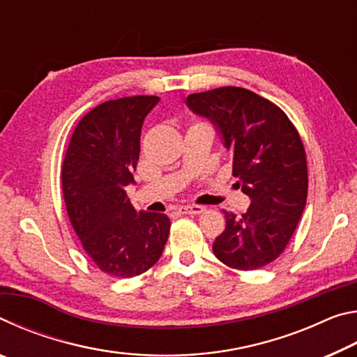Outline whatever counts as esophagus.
Returning a JSON list of instances; mask_svg holds the SVG:
<instances>
[{
	"instance_id": "1",
	"label": "esophagus",
	"mask_w": 357,
	"mask_h": 357,
	"mask_svg": "<svg viewBox=\"0 0 357 357\" xmlns=\"http://www.w3.org/2000/svg\"><path fill=\"white\" fill-rule=\"evenodd\" d=\"M204 211L203 206H198V204H187V206H181L179 208V213L181 214H192V215H197V214H202Z\"/></svg>"
}]
</instances>
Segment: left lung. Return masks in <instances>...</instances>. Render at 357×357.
I'll use <instances>...</instances> for the list:
<instances>
[{"instance_id":"left-lung-1","label":"left lung","mask_w":357,"mask_h":357,"mask_svg":"<svg viewBox=\"0 0 357 357\" xmlns=\"http://www.w3.org/2000/svg\"><path fill=\"white\" fill-rule=\"evenodd\" d=\"M187 107L208 118L233 153L250 206L243 215L225 214L214 255L228 268L253 271L273 263L285 250L307 202L305 149L285 112L239 86H223L187 96Z\"/></svg>"}]
</instances>
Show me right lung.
Listing matches in <instances>:
<instances>
[{
  "label": "right lung",
  "instance_id": "right-lung-1",
  "mask_svg": "<svg viewBox=\"0 0 357 357\" xmlns=\"http://www.w3.org/2000/svg\"><path fill=\"white\" fill-rule=\"evenodd\" d=\"M157 102L132 96L93 108L77 124L61 168L66 209L84 252L121 279L153 268L170 233L165 214L137 213L126 193L135 183L143 121Z\"/></svg>",
  "mask_w": 357,
  "mask_h": 357
}]
</instances>
